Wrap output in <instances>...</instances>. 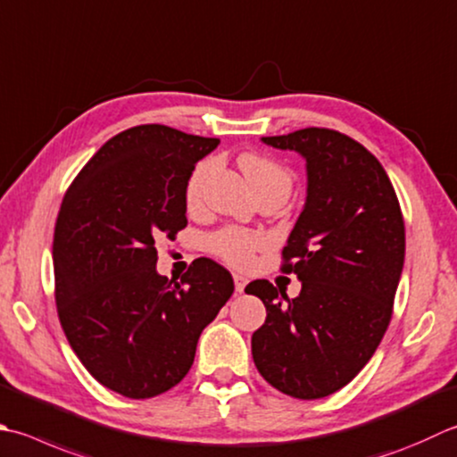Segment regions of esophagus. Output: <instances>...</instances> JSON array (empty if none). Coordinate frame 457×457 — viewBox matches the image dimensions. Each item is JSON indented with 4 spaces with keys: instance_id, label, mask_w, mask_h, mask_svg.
<instances>
[{
    "instance_id": "esophagus-1",
    "label": "esophagus",
    "mask_w": 457,
    "mask_h": 457,
    "mask_svg": "<svg viewBox=\"0 0 457 457\" xmlns=\"http://www.w3.org/2000/svg\"><path fill=\"white\" fill-rule=\"evenodd\" d=\"M234 283H236V293H244L247 279L244 275H234Z\"/></svg>"
}]
</instances>
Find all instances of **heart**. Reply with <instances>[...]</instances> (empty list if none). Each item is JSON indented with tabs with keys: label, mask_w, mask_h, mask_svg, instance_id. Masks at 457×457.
Here are the masks:
<instances>
[{
	"label": "heart",
	"mask_w": 457,
	"mask_h": 457,
	"mask_svg": "<svg viewBox=\"0 0 457 457\" xmlns=\"http://www.w3.org/2000/svg\"><path fill=\"white\" fill-rule=\"evenodd\" d=\"M237 164L241 168V172L247 178L249 186L255 190V194L275 190L289 195L293 176L289 170L277 162V160L263 154H253V152H245V154H241L237 158ZM213 170H216V160L212 158L204 160V162L194 170L190 182H187L186 187L187 205H198L202 202L205 184H208ZM208 245L213 253L221 257L223 262H228L229 265L245 267L252 263L257 249H262L265 245V239L263 236L241 228H223L208 239Z\"/></svg>",
	"instance_id": "heart-1"
}]
</instances>
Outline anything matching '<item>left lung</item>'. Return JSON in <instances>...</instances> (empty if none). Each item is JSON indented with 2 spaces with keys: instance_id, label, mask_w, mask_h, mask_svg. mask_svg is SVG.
Here are the masks:
<instances>
[{
  "instance_id": "obj_1",
  "label": "left lung",
  "mask_w": 457,
  "mask_h": 457,
  "mask_svg": "<svg viewBox=\"0 0 457 457\" xmlns=\"http://www.w3.org/2000/svg\"><path fill=\"white\" fill-rule=\"evenodd\" d=\"M262 142L305 160L307 198L283 247V271L297 275L301 293L289 299L265 279L245 287L267 309L253 362L283 395L325 398L364 369L386 333L404 220L382 164L346 134L312 127Z\"/></svg>"
}]
</instances>
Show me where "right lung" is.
<instances>
[{
	"label": "right lung",
	"instance_id": "obj_1",
	"mask_svg": "<svg viewBox=\"0 0 457 457\" xmlns=\"http://www.w3.org/2000/svg\"><path fill=\"white\" fill-rule=\"evenodd\" d=\"M218 145L132 127L98 148L62 198L53 237L61 327L85 369L127 398L176 386L234 293L231 273L208 257L180 281L156 271V239L186 228L187 180Z\"/></svg>",
	"mask_w": 457,
	"mask_h": 457
}]
</instances>
